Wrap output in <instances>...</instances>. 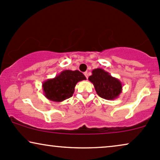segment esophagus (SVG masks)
<instances>
[{
    "instance_id": "34e87169",
    "label": "esophagus",
    "mask_w": 160,
    "mask_h": 160,
    "mask_svg": "<svg viewBox=\"0 0 160 160\" xmlns=\"http://www.w3.org/2000/svg\"><path fill=\"white\" fill-rule=\"evenodd\" d=\"M84 75L86 76V78H88V72H84Z\"/></svg>"
}]
</instances>
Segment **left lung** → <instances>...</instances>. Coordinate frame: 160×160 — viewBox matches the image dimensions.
I'll list each match as a JSON object with an SVG mask.
<instances>
[{
    "instance_id": "1",
    "label": "left lung",
    "mask_w": 160,
    "mask_h": 160,
    "mask_svg": "<svg viewBox=\"0 0 160 160\" xmlns=\"http://www.w3.org/2000/svg\"><path fill=\"white\" fill-rule=\"evenodd\" d=\"M88 80L94 85L95 91L100 98L108 100H115L122 93V85L120 80L114 78L102 68H94Z\"/></svg>"
}]
</instances>
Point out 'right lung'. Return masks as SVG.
Listing matches in <instances>:
<instances>
[{
    "label": "right lung",
    "instance_id": "obj_1",
    "mask_svg": "<svg viewBox=\"0 0 160 160\" xmlns=\"http://www.w3.org/2000/svg\"><path fill=\"white\" fill-rule=\"evenodd\" d=\"M86 80L78 70H64L55 78L48 79L42 84L44 96L53 102H60L72 97L78 82Z\"/></svg>",
    "mask_w": 160,
    "mask_h": 160
}]
</instances>
